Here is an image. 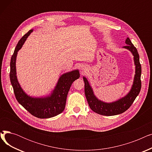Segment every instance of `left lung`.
Returning a JSON list of instances; mask_svg holds the SVG:
<instances>
[{
	"label": "left lung",
	"instance_id": "1",
	"mask_svg": "<svg viewBox=\"0 0 152 152\" xmlns=\"http://www.w3.org/2000/svg\"><path fill=\"white\" fill-rule=\"evenodd\" d=\"M126 46L123 48L129 50L134 56V65H135V75L131 89L126 96L115 102L107 103L99 100L94 94L93 90L88 81L83 76L84 81V92L88 104L92 111L99 115L104 116H114L121 114L128 109L139 95L141 89V65L139 61V55L129 37L126 39Z\"/></svg>",
	"mask_w": 152,
	"mask_h": 152
}]
</instances>
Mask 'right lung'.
I'll use <instances>...</instances> for the list:
<instances>
[{"instance_id": "right-lung-1", "label": "right lung", "mask_w": 152, "mask_h": 152, "mask_svg": "<svg viewBox=\"0 0 152 152\" xmlns=\"http://www.w3.org/2000/svg\"><path fill=\"white\" fill-rule=\"evenodd\" d=\"M29 30L20 40L12 56L10 61V78L15 97L21 104L32 115L39 118H49L62 113L65 109L67 95L70 87L75 80L80 77L77 69L62 75L55 89L49 96L32 97L28 95L21 87L17 77L16 59L18 52L25 43L27 37L33 32Z\"/></svg>"}]
</instances>
